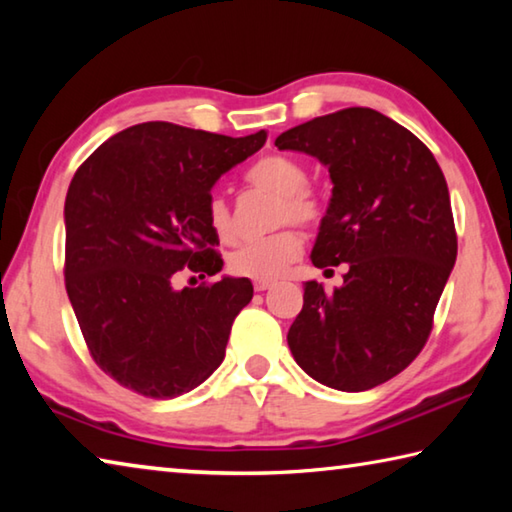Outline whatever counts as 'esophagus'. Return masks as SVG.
I'll use <instances>...</instances> for the list:
<instances>
[{"label":"esophagus","instance_id":"34e87169","mask_svg":"<svg viewBox=\"0 0 512 512\" xmlns=\"http://www.w3.org/2000/svg\"><path fill=\"white\" fill-rule=\"evenodd\" d=\"M253 287H255V291H266L273 287V280H255Z\"/></svg>","mask_w":512,"mask_h":512}]
</instances>
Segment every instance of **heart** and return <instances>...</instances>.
Listing matches in <instances>:
<instances>
[{"label": "heart", "instance_id": "b5f03b06", "mask_svg": "<svg viewBox=\"0 0 512 512\" xmlns=\"http://www.w3.org/2000/svg\"><path fill=\"white\" fill-rule=\"evenodd\" d=\"M248 183L277 196L273 223L311 225L320 216V203L307 189V171L300 162L287 155H268L255 162L248 171ZM207 223L221 241L235 237V221L228 203L221 196L207 201ZM300 237L296 230L282 228L273 235L248 241L228 257L230 271L250 280H273L300 255Z\"/></svg>", "mask_w": 512, "mask_h": 512}]
</instances>
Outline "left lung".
I'll list each match as a JSON object with an SVG mask.
<instances>
[{
    "instance_id": "obj_1",
    "label": "left lung",
    "mask_w": 512,
    "mask_h": 512,
    "mask_svg": "<svg viewBox=\"0 0 512 512\" xmlns=\"http://www.w3.org/2000/svg\"><path fill=\"white\" fill-rule=\"evenodd\" d=\"M275 146L327 167L334 187L311 262L348 264L334 293L305 282L291 354L323 386L368 391L400 375L429 339L458 250L445 176L418 137L370 108L305 121Z\"/></svg>"
}]
</instances>
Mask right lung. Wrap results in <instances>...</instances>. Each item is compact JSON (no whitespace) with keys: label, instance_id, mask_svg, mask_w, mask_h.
<instances>
[{"label":"right lung","instance_id":"add662e5","mask_svg":"<svg viewBox=\"0 0 512 512\" xmlns=\"http://www.w3.org/2000/svg\"><path fill=\"white\" fill-rule=\"evenodd\" d=\"M266 131L228 137L146 121L103 142L65 198V287L103 372L171 400L221 366L248 277L173 289V275H216L223 259L207 201L223 173L262 149Z\"/></svg>","mask_w":512,"mask_h":512}]
</instances>
